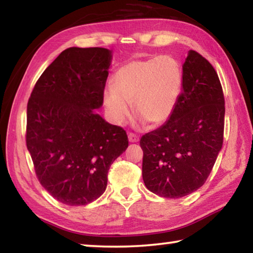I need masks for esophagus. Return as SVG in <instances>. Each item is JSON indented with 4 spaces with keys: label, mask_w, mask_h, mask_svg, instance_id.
Returning <instances> with one entry per match:
<instances>
[{
    "label": "esophagus",
    "mask_w": 253,
    "mask_h": 253,
    "mask_svg": "<svg viewBox=\"0 0 253 253\" xmlns=\"http://www.w3.org/2000/svg\"><path fill=\"white\" fill-rule=\"evenodd\" d=\"M128 140H129L130 143H138L139 137L135 134H132V132H129V134H128Z\"/></svg>",
    "instance_id": "1"
}]
</instances>
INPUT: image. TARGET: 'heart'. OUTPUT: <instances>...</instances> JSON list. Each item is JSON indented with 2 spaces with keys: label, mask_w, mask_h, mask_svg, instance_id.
Listing matches in <instances>:
<instances>
[{
  "label": "heart",
  "mask_w": 253,
  "mask_h": 253,
  "mask_svg": "<svg viewBox=\"0 0 253 253\" xmlns=\"http://www.w3.org/2000/svg\"><path fill=\"white\" fill-rule=\"evenodd\" d=\"M182 67L170 55L132 60L115 74V85L108 84L104 104L111 121L123 125L131 113L138 123L162 125L172 116L182 92Z\"/></svg>",
  "instance_id": "heart-1"
}]
</instances>
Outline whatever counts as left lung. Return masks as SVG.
<instances>
[{
	"instance_id": "8db88e82",
	"label": "left lung",
	"mask_w": 253,
	"mask_h": 253,
	"mask_svg": "<svg viewBox=\"0 0 253 253\" xmlns=\"http://www.w3.org/2000/svg\"><path fill=\"white\" fill-rule=\"evenodd\" d=\"M224 97L211 63L190 50L183 63L182 93L164 125L140 138L143 179L162 198L193 193L211 173L223 144Z\"/></svg>"
}]
</instances>
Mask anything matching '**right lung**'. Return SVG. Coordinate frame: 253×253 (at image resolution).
<instances>
[{
	"instance_id": "obj_1",
	"label": "right lung",
	"mask_w": 253,
	"mask_h": 253,
	"mask_svg": "<svg viewBox=\"0 0 253 253\" xmlns=\"http://www.w3.org/2000/svg\"><path fill=\"white\" fill-rule=\"evenodd\" d=\"M111 50L68 48L34 85L27 109V147L41 185L77 207L104 194L110 165L128 147L126 131L96 109L104 102Z\"/></svg>"
}]
</instances>
